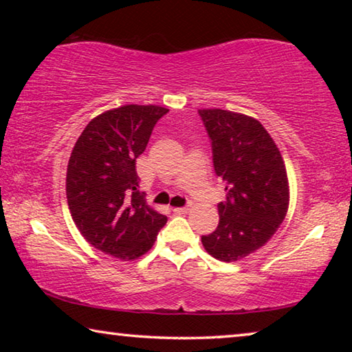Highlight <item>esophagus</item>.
<instances>
[{"label": "esophagus", "instance_id": "1", "mask_svg": "<svg viewBox=\"0 0 352 352\" xmlns=\"http://www.w3.org/2000/svg\"><path fill=\"white\" fill-rule=\"evenodd\" d=\"M174 211L175 214H186L188 211H189V205H186V206H180V208H174Z\"/></svg>", "mask_w": 352, "mask_h": 352}]
</instances>
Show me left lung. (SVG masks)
Segmentation results:
<instances>
[{
  "label": "left lung",
  "instance_id": "1",
  "mask_svg": "<svg viewBox=\"0 0 352 352\" xmlns=\"http://www.w3.org/2000/svg\"><path fill=\"white\" fill-rule=\"evenodd\" d=\"M226 200L219 225L201 243L212 258L233 262L276 233L289 206L287 172L275 141L256 119L220 109L199 110Z\"/></svg>",
  "mask_w": 352,
  "mask_h": 352
}]
</instances>
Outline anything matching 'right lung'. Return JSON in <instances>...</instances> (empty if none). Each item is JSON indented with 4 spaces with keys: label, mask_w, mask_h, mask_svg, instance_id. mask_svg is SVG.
I'll use <instances>...</instances> for the list:
<instances>
[{
    "label": "right lung",
    "mask_w": 352,
    "mask_h": 352,
    "mask_svg": "<svg viewBox=\"0 0 352 352\" xmlns=\"http://www.w3.org/2000/svg\"><path fill=\"white\" fill-rule=\"evenodd\" d=\"M168 109L124 105L94 118L71 152L67 199L74 223L94 248L133 261L152 248L168 217L140 192L136 158Z\"/></svg>",
    "instance_id": "right-lung-1"
}]
</instances>
